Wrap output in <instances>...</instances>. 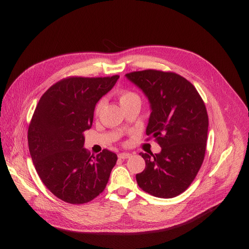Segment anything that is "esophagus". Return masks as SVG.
Returning <instances> with one entry per match:
<instances>
[{
	"label": "esophagus",
	"mask_w": 249,
	"mask_h": 249,
	"mask_svg": "<svg viewBox=\"0 0 249 249\" xmlns=\"http://www.w3.org/2000/svg\"><path fill=\"white\" fill-rule=\"evenodd\" d=\"M130 156H131V153L129 152H121L118 154V158L121 159V160H126V159H129Z\"/></svg>",
	"instance_id": "esophagus-1"
}]
</instances>
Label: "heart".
<instances>
[{"label":"heart","instance_id":"obj_1","mask_svg":"<svg viewBox=\"0 0 249 249\" xmlns=\"http://www.w3.org/2000/svg\"><path fill=\"white\" fill-rule=\"evenodd\" d=\"M119 100H120V103H121L122 106H124V105L129 104L131 102L140 101V98L136 93H134V91L123 90V91H121L120 95H119ZM103 106H104V100H101L98 103L97 107H96V113H99L101 111V109L103 108Z\"/></svg>","mask_w":249,"mask_h":249}]
</instances>
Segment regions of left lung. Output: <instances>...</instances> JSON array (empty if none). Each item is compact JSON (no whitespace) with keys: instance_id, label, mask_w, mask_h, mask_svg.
Wrapping results in <instances>:
<instances>
[{"instance_id":"obj_1","label":"left lung","mask_w":249,"mask_h":249,"mask_svg":"<svg viewBox=\"0 0 249 249\" xmlns=\"http://www.w3.org/2000/svg\"><path fill=\"white\" fill-rule=\"evenodd\" d=\"M150 104L146 134L155 138L160 153L141 152L145 169L136 175L138 186L158 198L171 199L185 192L203 163L208 114L198 90L175 72L146 70L125 75Z\"/></svg>"}]
</instances>
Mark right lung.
I'll list each match as a JSON object with an SVG mask.
<instances>
[{
    "instance_id": "add662e5",
    "label": "right lung",
    "mask_w": 249,
    "mask_h": 249,
    "mask_svg": "<svg viewBox=\"0 0 249 249\" xmlns=\"http://www.w3.org/2000/svg\"><path fill=\"white\" fill-rule=\"evenodd\" d=\"M118 78H64L37 104L28 129L30 155L43 184L64 202L88 203L106 188L117 155L108 149L90 155L84 132L93 124L97 103Z\"/></svg>"
}]
</instances>
